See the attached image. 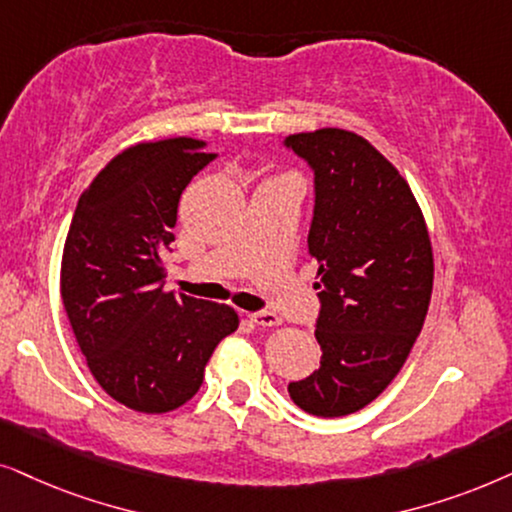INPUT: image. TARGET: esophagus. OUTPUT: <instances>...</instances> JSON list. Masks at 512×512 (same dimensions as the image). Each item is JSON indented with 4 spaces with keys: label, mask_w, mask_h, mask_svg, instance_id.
<instances>
[{
    "label": "esophagus",
    "mask_w": 512,
    "mask_h": 512,
    "mask_svg": "<svg viewBox=\"0 0 512 512\" xmlns=\"http://www.w3.org/2000/svg\"><path fill=\"white\" fill-rule=\"evenodd\" d=\"M248 318L252 320V323L260 325V327L281 325V318H278L276 313H271V311H255V313H248Z\"/></svg>",
    "instance_id": "1"
}]
</instances>
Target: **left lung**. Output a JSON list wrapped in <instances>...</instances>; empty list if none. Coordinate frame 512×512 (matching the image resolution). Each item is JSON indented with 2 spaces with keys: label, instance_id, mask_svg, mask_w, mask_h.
Returning a JSON list of instances; mask_svg holds the SVG:
<instances>
[{
  "label": "left lung",
  "instance_id": "1",
  "mask_svg": "<svg viewBox=\"0 0 512 512\" xmlns=\"http://www.w3.org/2000/svg\"><path fill=\"white\" fill-rule=\"evenodd\" d=\"M285 147L316 185L309 255L323 349L318 370L288 393L316 417H346L391 384L417 342L433 292L431 238L407 180L365 138L318 128Z\"/></svg>",
  "mask_w": 512,
  "mask_h": 512
}]
</instances>
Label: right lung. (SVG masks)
<instances>
[{
	"instance_id": "right-lung-1",
	"label": "right lung",
	"mask_w": 512,
	"mask_h": 512,
	"mask_svg": "<svg viewBox=\"0 0 512 512\" xmlns=\"http://www.w3.org/2000/svg\"><path fill=\"white\" fill-rule=\"evenodd\" d=\"M213 159L203 140L138 142L93 177L67 231L60 297L72 332L102 391L135 412L194 398L238 327L227 304L163 290L177 203Z\"/></svg>"
}]
</instances>
